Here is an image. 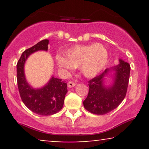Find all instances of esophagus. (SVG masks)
Returning <instances> with one entry per match:
<instances>
[{
  "instance_id": "34e87169",
  "label": "esophagus",
  "mask_w": 149,
  "mask_h": 149,
  "mask_svg": "<svg viewBox=\"0 0 149 149\" xmlns=\"http://www.w3.org/2000/svg\"><path fill=\"white\" fill-rule=\"evenodd\" d=\"M76 85H77V83L74 82V81H69V82L68 83V87H74Z\"/></svg>"
}]
</instances>
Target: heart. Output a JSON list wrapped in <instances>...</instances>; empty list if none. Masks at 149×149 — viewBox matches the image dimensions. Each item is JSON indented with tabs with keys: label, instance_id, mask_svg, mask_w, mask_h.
Segmentation results:
<instances>
[{
	"label": "heart",
	"instance_id": "heart-1",
	"mask_svg": "<svg viewBox=\"0 0 149 149\" xmlns=\"http://www.w3.org/2000/svg\"><path fill=\"white\" fill-rule=\"evenodd\" d=\"M65 57L58 55L56 62L65 71L80 68L83 75L94 77L104 68L109 59V53L103 45L95 43L87 45H76L64 52Z\"/></svg>",
	"mask_w": 149,
	"mask_h": 149
}]
</instances>
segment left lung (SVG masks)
Masks as SVG:
<instances>
[{
    "instance_id": "left-lung-1",
    "label": "left lung",
    "mask_w": 149,
    "mask_h": 149,
    "mask_svg": "<svg viewBox=\"0 0 149 149\" xmlns=\"http://www.w3.org/2000/svg\"><path fill=\"white\" fill-rule=\"evenodd\" d=\"M130 65L121 59L116 66L107 68L89 81V93L83 101L85 109L95 115H104L115 109L125 98L129 83ZM107 76L111 85H105Z\"/></svg>"
}]
</instances>
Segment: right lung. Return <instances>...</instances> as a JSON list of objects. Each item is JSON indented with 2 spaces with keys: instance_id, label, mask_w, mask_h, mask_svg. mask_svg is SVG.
I'll list each match as a JSON object with an SVG mask.
<instances>
[{
  "instance_id": "obj_1",
  "label": "right lung",
  "mask_w": 149,
  "mask_h": 149,
  "mask_svg": "<svg viewBox=\"0 0 149 149\" xmlns=\"http://www.w3.org/2000/svg\"><path fill=\"white\" fill-rule=\"evenodd\" d=\"M49 40L38 42L22 53L17 64V81L22 100L26 107L37 115L47 116L62 109L67 91L66 81L52 76L44 86L34 88L28 83L24 72L26 61L30 55L38 51L47 52Z\"/></svg>"
}]
</instances>
